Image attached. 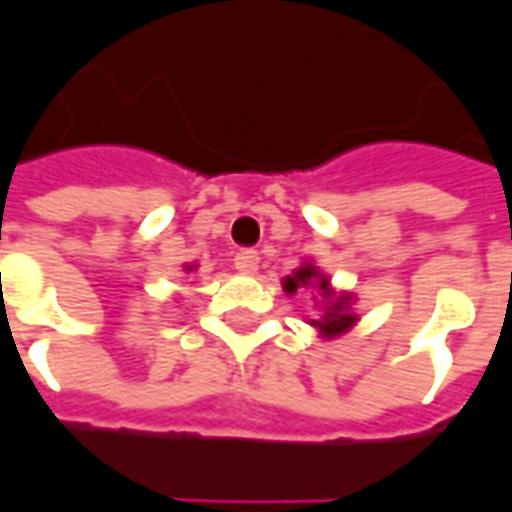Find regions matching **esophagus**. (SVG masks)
Segmentation results:
<instances>
[{
	"label": "esophagus",
	"instance_id": "esophagus-1",
	"mask_svg": "<svg viewBox=\"0 0 512 512\" xmlns=\"http://www.w3.org/2000/svg\"><path fill=\"white\" fill-rule=\"evenodd\" d=\"M234 267L239 273H256L259 270V253L256 250H239L234 256Z\"/></svg>",
	"mask_w": 512,
	"mask_h": 512
}]
</instances>
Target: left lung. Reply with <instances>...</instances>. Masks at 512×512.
<instances>
[{
    "mask_svg": "<svg viewBox=\"0 0 512 512\" xmlns=\"http://www.w3.org/2000/svg\"><path fill=\"white\" fill-rule=\"evenodd\" d=\"M308 286H314L322 295V317L320 320H311V325L320 328L325 339H333L339 333L350 331L358 322V314H353V308H350L353 306V295H347V292L336 295L331 289V278L322 275L311 262H303L295 273L284 278V289L289 295H295L297 289H308Z\"/></svg>",
    "mask_w": 512,
    "mask_h": 512,
    "instance_id": "1",
    "label": "left lung"
}]
</instances>
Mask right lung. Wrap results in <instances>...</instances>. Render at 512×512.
Listing matches in <instances>:
<instances>
[{"label": "right lung", "mask_w": 512, "mask_h": 512, "mask_svg": "<svg viewBox=\"0 0 512 512\" xmlns=\"http://www.w3.org/2000/svg\"><path fill=\"white\" fill-rule=\"evenodd\" d=\"M192 267H195V264H184V270H187V273H190Z\"/></svg>", "instance_id": "obj_1"}]
</instances>
